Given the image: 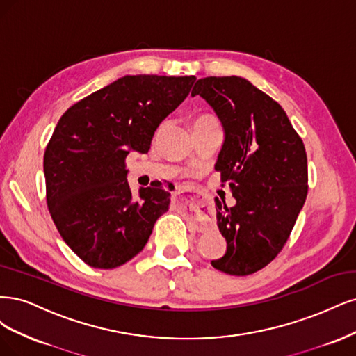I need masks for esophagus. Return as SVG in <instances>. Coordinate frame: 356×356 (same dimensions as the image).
I'll return each instance as SVG.
<instances>
[{"instance_id": "esophagus-1", "label": "esophagus", "mask_w": 356, "mask_h": 356, "mask_svg": "<svg viewBox=\"0 0 356 356\" xmlns=\"http://www.w3.org/2000/svg\"><path fill=\"white\" fill-rule=\"evenodd\" d=\"M183 192H189L185 186H179V188H176V191H175V193H183ZM197 227H198V231H204V223H198L197 225Z\"/></svg>"}]
</instances>
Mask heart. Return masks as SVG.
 Instances as JSON below:
<instances>
[{
	"mask_svg": "<svg viewBox=\"0 0 356 356\" xmlns=\"http://www.w3.org/2000/svg\"><path fill=\"white\" fill-rule=\"evenodd\" d=\"M207 120H214V118H213V117H210V115H200V117L195 118L193 124H195V122H198V121H207Z\"/></svg>",
	"mask_w": 356,
	"mask_h": 356,
	"instance_id": "1",
	"label": "heart"
}]
</instances>
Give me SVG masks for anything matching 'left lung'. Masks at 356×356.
<instances>
[{
	"label": "left lung",
	"instance_id": "8db88e82",
	"mask_svg": "<svg viewBox=\"0 0 356 356\" xmlns=\"http://www.w3.org/2000/svg\"><path fill=\"white\" fill-rule=\"evenodd\" d=\"M214 109L225 140L214 168L235 205L216 198V217L226 239L223 257L211 265L244 277L282 250L307 195L305 145L280 103L241 76H207L193 86Z\"/></svg>",
	"mask_w": 356,
	"mask_h": 356
}]
</instances>
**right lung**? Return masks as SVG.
Wrapping results in <instances>:
<instances>
[{
	"label": "right lung",
	"mask_w": 356,
	"mask_h": 356,
	"mask_svg": "<svg viewBox=\"0 0 356 356\" xmlns=\"http://www.w3.org/2000/svg\"><path fill=\"white\" fill-rule=\"evenodd\" d=\"M195 76L125 75L84 97L57 122L44 154L51 219L87 265L113 269L139 254L170 193L133 197L125 158L147 154L156 129L189 95Z\"/></svg>",
	"instance_id": "add662e5"
}]
</instances>
